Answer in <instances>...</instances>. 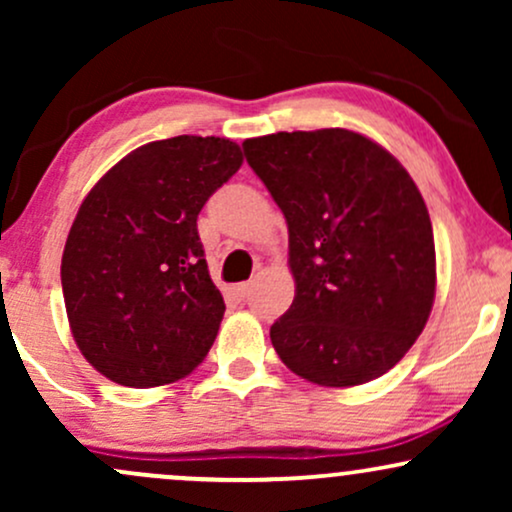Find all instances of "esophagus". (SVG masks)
<instances>
[{
  "mask_svg": "<svg viewBox=\"0 0 512 512\" xmlns=\"http://www.w3.org/2000/svg\"><path fill=\"white\" fill-rule=\"evenodd\" d=\"M231 291H233V298H236V301H248L252 284H236Z\"/></svg>",
  "mask_w": 512,
  "mask_h": 512,
  "instance_id": "obj_1",
  "label": "esophagus"
}]
</instances>
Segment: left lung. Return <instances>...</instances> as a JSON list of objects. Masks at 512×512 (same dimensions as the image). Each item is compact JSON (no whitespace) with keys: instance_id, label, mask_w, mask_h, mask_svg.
I'll list each match as a JSON object with an SVG mask.
<instances>
[{"instance_id":"1","label":"left lung","mask_w":512,"mask_h":512,"mask_svg":"<svg viewBox=\"0 0 512 512\" xmlns=\"http://www.w3.org/2000/svg\"><path fill=\"white\" fill-rule=\"evenodd\" d=\"M243 149L289 223L296 298L269 330L276 354L315 385L380 378L424 332L436 298L419 187L351 129L276 132Z\"/></svg>"}]
</instances>
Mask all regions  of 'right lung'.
<instances>
[{"label":"right lung","instance_id":"obj_1","mask_svg":"<svg viewBox=\"0 0 512 512\" xmlns=\"http://www.w3.org/2000/svg\"><path fill=\"white\" fill-rule=\"evenodd\" d=\"M243 163L236 142L180 134L134 149L93 185L62 255L79 351L127 387L185 378L209 354L223 310L197 216Z\"/></svg>","mask_w":512,"mask_h":512}]
</instances>
